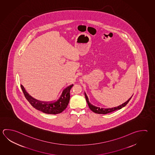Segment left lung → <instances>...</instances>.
I'll use <instances>...</instances> for the list:
<instances>
[{
    "mask_svg": "<svg viewBox=\"0 0 155 155\" xmlns=\"http://www.w3.org/2000/svg\"><path fill=\"white\" fill-rule=\"evenodd\" d=\"M84 94H85V97H86V101L87 102L88 105V107H90V109L94 113H96V114H108V113L113 112V111H114L115 110H120V109H121V108L125 107L128 104V103L129 102V101L130 100V99L132 98V97H131V98L129 99L127 101L124 103V104H121L120 105H119L117 107L108 108V109H104V108L96 107L95 106H93L92 104H91L89 103V101H88L87 96H86V94L85 93H84Z\"/></svg>",
    "mask_w": 155,
    "mask_h": 155,
    "instance_id": "8db88e82",
    "label": "left lung"
}]
</instances>
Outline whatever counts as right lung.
Segmentation results:
<instances>
[{
	"instance_id": "obj_1",
	"label": "right lung",
	"mask_w": 155,
	"mask_h": 155,
	"mask_svg": "<svg viewBox=\"0 0 155 155\" xmlns=\"http://www.w3.org/2000/svg\"><path fill=\"white\" fill-rule=\"evenodd\" d=\"M73 86V84L66 88L63 91L62 95L57 101L49 104L44 102L42 103V102L38 101L36 99L33 98L31 96H28V93L25 92L22 86H21V88L25 98L33 107L45 114H58L62 113L67 107L70 100V91Z\"/></svg>"
}]
</instances>
